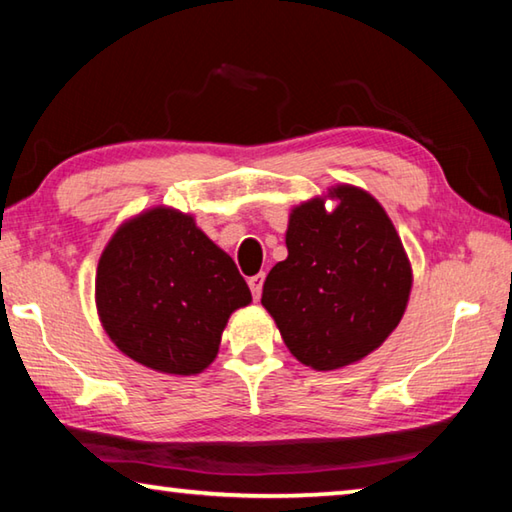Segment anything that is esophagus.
Segmentation results:
<instances>
[{"label":"esophagus","mask_w":512,"mask_h":512,"mask_svg":"<svg viewBox=\"0 0 512 512\" xmlns=\"http://www.w3.org/2000/svg\"><path fill=\"white\" fill-rule=\"evenodd\" d=\"M248 287H250V291H253V298L259 300V296H262V287H264V273L248 277Z\"/></svg>","instance_id":"esophagus-1"}]
</instances>
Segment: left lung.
<instances>
[{
    "instance_id": "8db88e82",
    "label": "left lung",
    "mask_w": 512,
    "mask_h": 512,
    "mask_svg": "<svg viewBox=\"0 0 512 512\" xmlns=\"http://www.w3.org/2000/svg\"><path fill=\"white\" fill-rule=\"evenodd\" d=\"M337 207L324 210V198ZM289 257L266 275L262 305L289 352L314 370L361 361L404 316L413 273L402 239L368 192L336 185L293 207Z\"/></svg>"
}]
</instances>
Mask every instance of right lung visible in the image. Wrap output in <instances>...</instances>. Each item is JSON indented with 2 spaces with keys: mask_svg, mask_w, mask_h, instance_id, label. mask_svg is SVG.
I'll list each match as a JSON object with an SVG mask.
<instances>
[{
  "mask_svg": "<svg viewBox=\"0 0 512 512\" xmlns=\"http://www.w3.org/2000/svg\"><path fill=\"white\" fill-rule=\"evenodd\" d=\"M94 298L110 341L164 375L203 372L232 311L253 300L194 216L162 205L119 225L101 253Z\"/></svg>",
  "mask_w": 512,
  "mask_h": 512,
  "instance_id": "add662e5",
  "label": "right lung"
}]
</instances>
